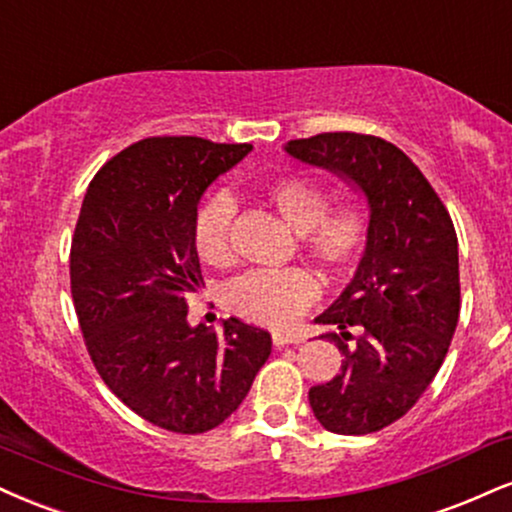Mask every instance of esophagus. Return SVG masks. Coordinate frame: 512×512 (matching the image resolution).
I'll return each instance as SVG.
<instances>
[{
	"label": "esophagus",
	"instance_id": "1",
	"mask_svg": "<svg viewBox=\"0 0 512 512\" xmlns=\"http://www.w3.org/2000/svg\"><path fill=\"white\" fill-rule=\"evenodd\" d=\"M272 341H274L276 348H283V346H291V343H300V338L293 336V334H281V331H274Z\"/></svg>",
	"mask_w": 512,
	"mask_h": 512
}]
</instances>
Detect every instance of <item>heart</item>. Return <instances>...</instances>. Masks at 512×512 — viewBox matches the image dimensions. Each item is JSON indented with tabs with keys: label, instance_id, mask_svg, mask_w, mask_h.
<instances>
[{
	"label": "heart",
	"instance_id": "1",
	"mask_svg": "<svg viewBox=\"0 0 512 512\" xmlns=\"http://www.w3.org/2000/svg\"><path fill=\"white\" fill-rule=\"evenodd\" d=\"M267 200L293 231L303 248L329 272H343L360 255L367 238V219L360 209L343 205L326 212V190L310 178L286 176L267 186ZM231 195L207 197L193 219V243L200 260L226 267L233 260ZM317 283L303 269H255L224 288V303L236 315L264 326L291 324L315 300Z\"/></svg>",
	"mask_w": 512,
	"mask_h": 512
}]
</instances>
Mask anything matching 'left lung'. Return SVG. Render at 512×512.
<instances>
[{"label": "left lung", "mask_w": 512, "mask_h": 512, "mask_svg": "<svg viewBox=\"0 0 512 512\" xmlns=\"http://www.w3.org/2000/svg\"><path fill=\"white\" fill-rule=\"evenodd\" d=\"M298 162L348 183L367 207L353 279L315 324L343 353L341 372L312 386L310 405L334 434H372L400 420L432 384L460 315L458 238L422 171L374 135L322 133L283 145ZM361 331L353 347L349 326Z\"/></svg>", "instance_id": "8db88e82"}]
</instances>
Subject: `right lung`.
I'll return each instance as SVG.
<instances>
[{"label": "right lung", "mask_w": 512, "mask_h": 512, "mask_svg": "<svg viewBox=\"0 0 512 512\" xmlns=\"http://www.w3.org/2000/svg\"><path fill=\"white\" fill-rule=\"evenodd\" d=\"M250 152L190 135L140 140L97 171L73 233V305L97 372L176 434L231 417L272 353V336L236 317L221 334L188 324V295L202 286L197 205Z\"/></svg>", "instance_id": "obj_1"}]
</instances>
